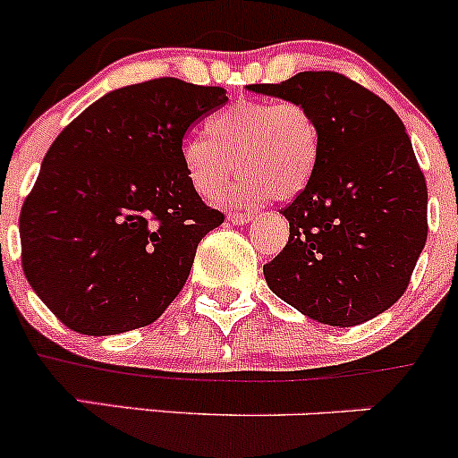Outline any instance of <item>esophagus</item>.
I'll use <instances>...</instances> for the list:
<instances>
[{
	"label": "esophagus",
	"instance_id": "esophagus-1",
	"mask_svg": "<svg viewBox=\"0 0 458 458\" xmlns=\"http://www.w3.org/2000/svg\"><path fill=\"white\" fill-rule=\"evenodd\" d=\"M250 219H252V215H246V212H230V215H228L230 224H237V225L248 224Z\"/></svg>",
	"mask_w": 458,
	"mask_h": 458
}]
</instances>
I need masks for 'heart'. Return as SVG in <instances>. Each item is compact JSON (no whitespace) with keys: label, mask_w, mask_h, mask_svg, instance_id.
<instances>
[{"label":"heart","mask_w":458,"mask_h":458,"mask_svg":"<svg viewBox=\"0 0 458 458\" xmlns=\"http://www.w3.org/2000/svg\"><path fill=\"white\" fill-rule=\"evenodd\" d=\"M321 131L301 101H237L208 122V140L182 143V164L197 195L215 199L230 179L246 177L230 199L255 203L272 195L290 199L315 174Z\"/></svg>","instance_id":"b5f03b06"}]
</instances>
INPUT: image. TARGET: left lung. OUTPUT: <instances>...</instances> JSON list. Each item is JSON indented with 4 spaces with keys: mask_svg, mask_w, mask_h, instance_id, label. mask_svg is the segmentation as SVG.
<instances>
[{
    "mask_svg": "<svg viewBox=\"0 0 458 458\" xmlns=\"http://www.w3.org/2000/svg\"><path fill=\"white\" fill-rule=\"evenodd\" d=\"M250 90L301 101L321 131L308 186L284 208L290 237L263 266L272 293L327 326H359L403 297L428 239V186L399 114L332 71Z\"/></svg>",
    "mask_w": 458,
    "mask_h": 458,
    "instance_id": "obj_1",
    "label": "left lung"
}]
</instances>
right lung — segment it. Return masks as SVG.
<instances>
[{
  "mask_svg": "<svg viewBox=\"0 0 458 458\" xmlns=\"http://www.w3.org/2000/svg\"><path fill=\"white\" fill-rule=\"evenodd\" d=\"M219 86L174 77L108 92L57 135L20 215L21 267L55 317L80 335L150 326L224 224L186 177L182 143L225 106Z\"/></svg>",
  "mask_w": 458,
  "mask_h": 458,
  "instance_id": "1",
  "label": "right lung"
}]
</instances>
